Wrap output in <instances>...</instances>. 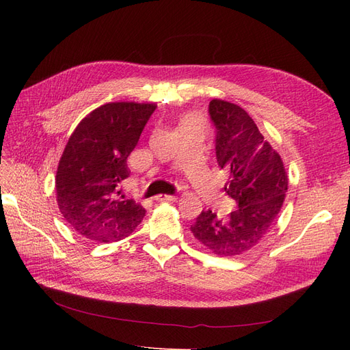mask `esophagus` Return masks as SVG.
I'll return each mask as SVG.
<instances>
[{"instance_id":"34e87169","label":"esophagus","mask_w":350,"mask_h":350,"mask_svg":"<svg viewBox=\"0 0 350 350\" xmlns=\"http://www.w3.org/2000/svg\"><path fill=\"white\" fill-rule=\"evenodd\" d=\"M156 201H176L178 196H157Z\"/></svg>"}]
</instances>
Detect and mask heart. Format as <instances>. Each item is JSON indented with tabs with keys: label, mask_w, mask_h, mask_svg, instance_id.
<instances>
[{
	"label": "heart",
	"mask_w": 350,
	"mask_h": 350,
	"mask_svg": "<svg viewBox=\"0 0 350 350\" xmlns=\"http://www.w3.org/2000/svg\"><path fill=\"white\" fill-rule=\"evenodd\" d=\"M185 121H196V120H194V118H187ZM185 121H184V122H185Z\"/></svg>",
	"instance_id": "1"
}]
</instances>
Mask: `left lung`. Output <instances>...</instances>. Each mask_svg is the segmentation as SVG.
<instances>
[{
  "label": "left lung",
  "instance_id": "obj_1",
  "mask_svg": "<svg viewBox=\"0 0 350 350\" xmlns=\"http://www.w3.org/2000/svg\"><path fill=\"white\" fill-rule=\"evenodd\" d=\"M208 112L217 129V163L229 172L225 191L238 208L226 219H217L211 210L201 211L191 232L216 256L234 257L256 247L273 226L289 179L280 154L264 140L245 109L213 99Z\"/></svg>",
  "mask_w": 350,
  "mask_h": 350
}]
</instances>
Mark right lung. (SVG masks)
Segmentation results:
<instances>
[{"mask_svg": "<svg viewBox=\"0 0 350 350\" xmlns=\"http://www.w3.org/2000/svg\"><path fill=\"white\" fill-rule=\"evenodd\" d=\"M156 103L111 102L72 131L57 167V203L67 224L88 239L116 242L133 234L146 210L118 189Z\"/></svg>", "mask_w": 350, "mask_h": 350, "instance_id": "obj_1", "label": "right lung"}]
</instances>
